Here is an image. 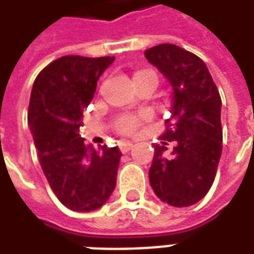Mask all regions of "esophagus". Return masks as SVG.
Segmentation results:
<instances>
[{
    "mask_svg": "<svg viewBox=\"0 0 254 254\" xmlns=\"http://www.w3.org/2000/svg\"><path fill=\"white\" fill-rule=\"evenodd\" d=\"M133 148V144L130 141H122L120 143V149H121L122 154H127V151H130Z\"/></svg>",
    "mask_w": 254,
    "mask_h": 254,
    "instance_id": "esophagus-1",
    "label": "esophagus"
}]
</instances>
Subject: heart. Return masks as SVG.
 I'll use <instances>...</instances> for the list:
<instances>
[{
    "mask_svg": "<svg viewBox=\"0 0 254 254\" xmlns=\"http://www.w3.org/2000/svg\"><path fill=\"white\" fill-rule=\"evenodd\" d=\"M141 78H152L155 83H158V77L152 70H138L133 74V81H137ZM141 124V117L137 116H121L114 121V129L117 132L130 136L137 130V127Z\"/></svg>",
    "mask_w": 254,
    "mask_h": 254,
    "instance_id": "b5f03b06",
    "label": "heart"
}]
</instances>
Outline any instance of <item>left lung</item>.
Listing matches in <instances>:
<instances>
[{
    "label": "left lung",
    "instance_id": "1",
    "mask_svg": "<svg viewBox=\"0 0 254 254\" xmlns=\"http://www.w3.org/2000/svg\"><path fill=\"white\" fill-rule=\"evenodd\" d=\"M148 63L173 87L171 117L155 144L149 184L155 194L173 207H189L211 189L222 155V99L201 58L176 45L163 43L145 50ZM175 144L171 157L165 145Z\"/></svg>",
    "mask_w": 254,
    "mask_h": 254
}]
</instances>
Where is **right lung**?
<instances>
[{
    "instance_id": "obj_1",
    "label": "right lung",
    "mask_w": 254,
    "mask_h": 254,
    "mask_svg": "<svg viewBox=\"0 0 254 254\" xmlns=\"http://www.w3.org/2000/svg\"><path fill=\"white\" fill-rule=\"evenodd\" d=\"M114 57L65 56L49 64L34 81L28 125L42 170L58 200L72 211L89 212L110 198L121 159L118 147L95 149L78 130L83 110Z\"/></svg>"
}]
</instances>
